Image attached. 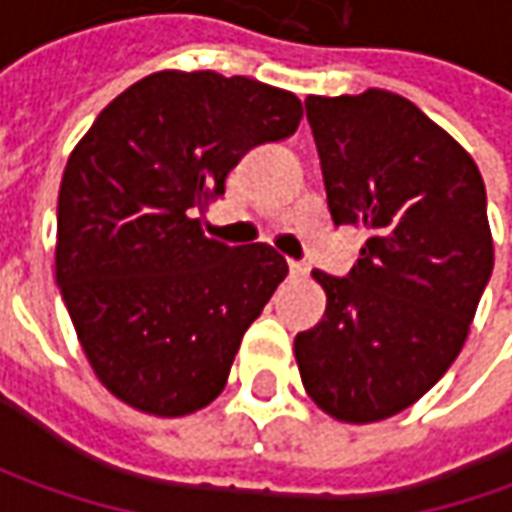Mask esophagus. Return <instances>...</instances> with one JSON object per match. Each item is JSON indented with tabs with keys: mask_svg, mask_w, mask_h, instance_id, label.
Returning <instances> with one entry per match:
<instances>
[{
	"mask_svg": "<svg viewBox=\"0 0 512 512\" xmlns=\"http://www.w3.org/2000/svg\"><path fill=\"white\" fill-rule=\"evenodd\" d=\"M287 267H290V276H305L307 273V265H302V262H287Z\"/></svg>",
	"mask_w": 512,
	"mask_h": 512,
	"instance_id": "esophagus-1",
	"label": "esophagus"
}]
</instances>
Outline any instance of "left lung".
I'll use <instances>...</instances> for the list:
<instances>
[{
	"mask_svg": "<svg viewBox=\"0 0 512 512\" xmlns=\"http://www.w3.org/2000/svg\"><path fill=\"white\" fill-rule=\"evenodd\" d=\"M333 225L367 230L347 276L313 270L322 322L293 342L307 396L370 424L402 413L462 353L493 273L473 156L410 99L370 88L307 96Z\"/></svg>",
	"mask_w": 512,
	"mask_h": 512,
	"instance_id": "obj_1",
	"label": "left lung"
}]
</instances>
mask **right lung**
Returning <instances> with one entry per match:
<instances>
[{
  "instance_id": "obj_1",
  "label": "right lung",
  "mask_w": 512,
  "mask_h": 512,
  "mask_svg": "<svg viewBox=\"0 0 512 512\" xmlns=\"http://www.w3.org/2000/svg\"><path fill=\"white\" fill-rule=\"evenodd\" d=\"M302 122L290 90L216 70H159L119 93L70 153L56 285L96 379L150 416H187L227 384L245 330L287 276L270 245L207 239L247 150Z\"/></svg>"
}]
</instances>
